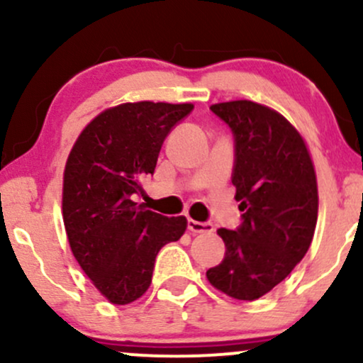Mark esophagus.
Wrapping results in <instances>:
<instances>
[{"label":"esophagus","mask_w":363,"mask_h":363,"mask_svg":"<svg viewBox=\"0 0 363 363\" xmlns=\"http://www.w3.org/2000/svg\"><path fill=\"white\" fill-rule=\"evenodd\" d=\"M187 230L193 234H211L213 232V225L205 222H196V220H187Z\"/></svg>","instance_id":"esophagus-1"}]
</instances>
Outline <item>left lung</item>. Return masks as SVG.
Returning <instances> with one entry per match:
<instances>
[{
  "label": "left lung",
  "instance_id": "1",
  "mask_svg": "<svg viewBox=\"0 0 363 363\" xmlns=\"http://www.w3.org/2000/svg\"><path fill=\"white\" fill-rule=\"evenodd\" d=\"M234 133L232 184L237 230L218 228L225 257L206 278L237 301H256L285 280L309 251L318 222V179L306 140L280 112L252 101L213 104Z\"/></svg>",
  "mask_w": 363,
  "mask_h": 363
}]
</instances>
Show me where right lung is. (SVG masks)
I'll use <instances>...</instances> for the list:
<instances>
[{
    "instance_id": "1",
    "label": "right lung",
    "mask_w": 363,
    "mask_h": 363,
    "mask_svg": "<svg viewBox=\"0 0 363 363\" xmlns=\"http://www.w3.org/2000/svg\"><path fill=\"white\" fill-rule=\"evenodd\" d=\"M193 104L126 102L102 111L74 141L62 174V222L74 259L111 303L135 302L158 251L186 232V216L133 201L155 172L162 143Z\"/></svg>"
}]
</instances>
